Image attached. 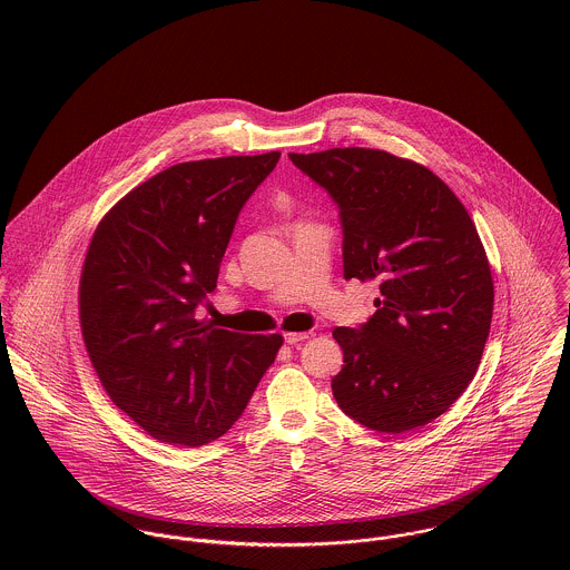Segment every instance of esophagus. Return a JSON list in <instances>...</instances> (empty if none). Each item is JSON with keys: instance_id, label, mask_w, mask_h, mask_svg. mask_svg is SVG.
Masks as SVG:
<instances>
[{"instance_id": "34e87169", "label": "esophagus", "mask_w": 570, "mask_h": 570, "mask_svg": "<svg viewBox=\"0 0 570 570\" xmlns=\"http://www.w3.org/2000/svg\"><path fill=\"white\" fill-rule=\"evenodd\" d=\"M309 337H314V331H303V333L292 331V333H285V342H287V344H298V342L309 340Z\"/></svg>"}]
</instances>
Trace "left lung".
Listing matches in <instances>:
<instances>
[{
	"label": "left lung",
	"mask_w": 570,
	"mask_h": 570,
	"mask_svg": "<svg viewBox=\"0 0 570 570\" xmlns=\"http://www.w3.org/2000/svg\"><path fill=\"white\" fill-rule=\"evenodd\" d=\"M340 208L344 278L377 281V312L333 328L344 366L333 397L389 434L421 428L474 380L493 314L488 254L450 186L380 149L289 154Z\"/></svg>",
	"instance_id": "obj_1"
}]
</instances>
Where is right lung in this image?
Here are the masks:
<instances>
[{
  "label": "right lung",
  "mask_w": 570,
  "mask_h": 570,
  "mask_svg": "<svg viewBox=\"0 0 570 570\" xmlns=\"http://www.w3.org/2000/svg\"><path fill=\"white\" fill-rule=\"evenodd\" d=\"M278 158L175 164L129 190L87 247L79 314L91 366L111 402L163 443L226 434L283 344L281 333L195 318L245 202Z\"/></svg>",
  "instance_id": "1"
}]
</instances>
